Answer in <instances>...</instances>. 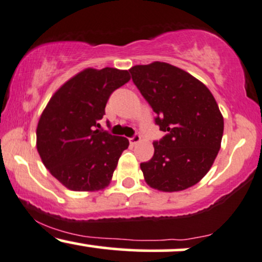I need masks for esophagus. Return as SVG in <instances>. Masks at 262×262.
Returning a JSON list of instances; mask_svg holds the SVG:
<instances>
[{
    "label": "esophagus",
    "mask_w": 262,
    "mask_h": 262,
    "mask_svg": "<svg viewBox=\"0 0 262 262\" xmlns=\"http://www.w3.org/2000/svg\"><path fill=\"white\" fill-rule=\"evenodd\" d=\"M128 141H130L131 144H136L138 142H141V136H138V135H135L134 137L128 138Z\"/></svg>",
    "instance_id": "1"
}]
</instances>
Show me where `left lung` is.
Segmentation results:
<instances>
[{
    "label": "left lung",
    "mask_w": 262,
    "mask_h": 262,
    "mask_svg": "<svg viewBox=\"0 0 262 262\" xmlns=\"http://www.w3.org/2000/svg\"><path fill=\"white\" fill-rule=\"evenodd\" d=\"M130 73L167 132L153 142L155 155L141 163L152 189L174 192L189 189L208 173L221 148L223 116L206 85L186 71L167 62L136 64Z\"/></svg>",
    "instance_id": "8db88e82"
}]
</instances>
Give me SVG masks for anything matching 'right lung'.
Instances as JSON below:
<instances>
[{"label":"right lung","instance_id":"1","mask_svg":"<svg viewBox=\"0 0 262 262\" xmlns=\"http://www.w3.org/2000/svg\"><path fill=\"white\" fill-rule=\"evenodd\" d=\"M126 70L85 69L55 92L36 127V148L48 170L72 191H99L112 181L125 137L100 127L115 89L130 81Z\"/></svg>","mask_w":262,"mask_h":262}]
</instances>
